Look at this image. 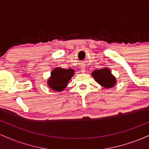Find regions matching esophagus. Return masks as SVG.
Segmentation results:
<instances>
[{
  "label": "esophagus",
  "mask_w": 149,
  "mask_h": 149,
  "mask_svg": "<svg viewBox=\"0 0 149 149\" xmlns=\"http://www.w3.org/2000/svg\"><path fill=\"white\" fill-rule=\"evenodd\" d=\"M81 71L82 72H85V68L84 67L81 68Z\"/></svg>",
  "instance_id": "esophagus-1"
}]
</instances>
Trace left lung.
Returning a JSON list of instances; mask_svg holds the SVG:
<instances>
[{
	"label": "left lung",
	"mask_w": 149,
	"mask_h": 149,
	"mask_svg": "<svg viewBox=\"0 0 149 149\" xmlns=\"http://www.w3.org/2000/svg\"><path fill=\"white\" fill-rule=\"evenodd\" d=\"M92 75L97 83L105 88H111L116 83V78L113 76L109 68L95 70Z\"/></svg>",
	"instance_id": "left-lung-1"
}]
</instances>
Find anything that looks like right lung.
<instances>
[{
	"instance_id": "obj_1",
	"label": "right lung",
	"mask_w": 149,
	"mask_h": 149,
	"mask_svg": "<svg viewBox=\"0 0 149 149\" xmlns=\"http://www.w3.org/2000/svg\"><path fill=\"white\" fill-rule=\"evenodd\" d=\"M74 75V70L72 69H64L57 67L51 72V76L47 80V85L52 90L61 92L66 88L67 83Z\"/></svg>"
}]
</instances>
